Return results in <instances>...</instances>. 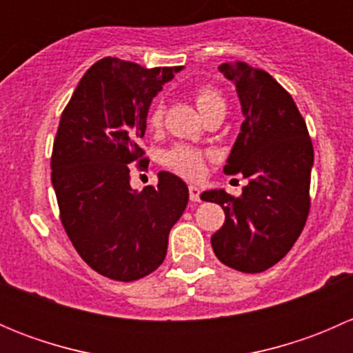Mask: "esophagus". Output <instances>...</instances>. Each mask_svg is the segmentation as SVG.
I'll return each instance as SVG.
<instances>
[{
  "label": "esophagus",
  "mask_w": 353,
  "mask_h": 353,
  "mask_svg": "<svg viewBox=\"0 0 353 353\" xmlns=\"http://www.w3.org/2000/svg\"><path fill=\"white\" fill-rule=\"evenodd\" d=\"M190 199H191V201H194V203L201 201V198H199V188L190 186Z\"/></svg>",
  "instance_id": "obj_1"
}]
</instances>
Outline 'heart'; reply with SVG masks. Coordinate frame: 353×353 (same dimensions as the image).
Returning <instances> with one entry per match:
<instances>
[{
    "instance_id": "b5f03b06",
    "label": "heart",
    "mask_w": 353,
    "mask_h": 353,
    "mask_svg": "<svg viewBox=\"0 0 353 353\" xmlns=\"http://www.w3.org/2000/svg\"><path fill=\"white\" fill-rule=\"evenodd\" d=\"M194 102H196L199 112L203 116H210V114L215 112H223L225 114V99L220 94L219 88H215L213 85H199L194 88L193 92ZM163 119V102L160 99L154 101V104L148 109V126L160 128ZM165 165L170 170H174L179 176L186 177V179H198L203 174L205 169V155L196 148L186 147V145H179V147H174L172 150H169L165 154Z\"/></svg>"
}]
</instances>
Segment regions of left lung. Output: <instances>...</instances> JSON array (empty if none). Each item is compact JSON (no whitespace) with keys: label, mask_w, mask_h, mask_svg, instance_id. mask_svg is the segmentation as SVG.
Wrapping results in <instances>:
<instances>
[{"label":"left lung","mask_w":353,"mask_h":353,"mask_svg":"<svg viewBox=\"0 0 353 353\" xmlns=\"http://www.w3.org/2000/svg\"><path fill=\"white\" fill-rule=\"evenodd\" d=\"M219 70L236 85L244 114L223 170L243 174L249 184L239 198L213 190L201 199L225 212L212 236L216 258L237 272L261 273L290 251L304 229L314 150L294 99L272 74L243 61Z\"/></svg>","instance_id":"1"}]
</instances>
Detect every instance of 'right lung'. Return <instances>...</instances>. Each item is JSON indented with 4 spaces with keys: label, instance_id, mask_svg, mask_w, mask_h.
I'll list each match as a JSON object with an SVG mask.
<instances>
[{
    "label": "right lung",
    "instance_id": "right-lung-1",
    "mask_svg": "<svg viewBox=\"0 0 353 353\" xmlns=\"http://www.w3.org/2000/svg\"><path fill=\"white\" fill-rule=\"evenodd\" d=\"M183 66L143 68L117 58L92 65L61 114L51 155L59 219L85 263L117 282L155 272L188 205L184 181L159 174L157 186H130L143 167L140 140L157 92Z\"/></svg>",
    "mask_w": 353,
    "mask_h": 353
}]
</instances>
